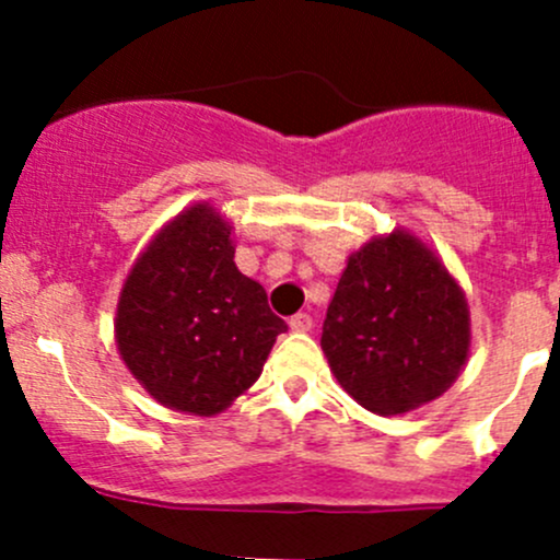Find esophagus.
Listing matches in <instances>:
<instances>
[{
	"mask_svg": "<svg viewBox=\"0 0 560 560\" xmlns=\"http://www.w3.org/2000/svg\"><path fill=\"white\" fill-rule=\"evenodd\" d=\"M312 325H314V319H312V314H306V312H301V314H295L290 319V327L295 332H308L312 330Z\"/></svg>",
	"mask_w": 560,
	"mask_h": 560,
	"instance_id": "1",
	"label": "esophagus"
}]
</instances>
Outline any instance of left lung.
I'll return each mask as SVG.
<instances>
[{"instance_id": "1", "label": "left lung", "mask_w": 560, "mask_h": 560, "mask_svg": "<svg viewBox=\"0 0 560 560\" xmlns=\"http://www.w3.org/2000/svg\"><path fill=\"white\" fill-rule=\"evenodd\" d=\"M468 343L460 287L404 230L349 257L322 325V352L338 385L385 417L439 398L460 374Z\"/></svg>"}]
</instances>
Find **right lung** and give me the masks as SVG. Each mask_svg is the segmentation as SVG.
<instances>
[{
    "instance_id": "add662e5",
    "label": "right lung",
    "mask_w": 560,
    "mask_h": 560,
    "mask_svg": "<svg viewBox=\"0 0 560 560\" xmlns=\"http://www.w3.org/2000/svg\"><path fill=\"white\" fill-rule=\"evenodd\" d=\"M230 224L211 206L175 217L124 281L116 341L160 404L211 417L262 374L287 322L233 262Z\"/></svg>"
}]
</instances>
